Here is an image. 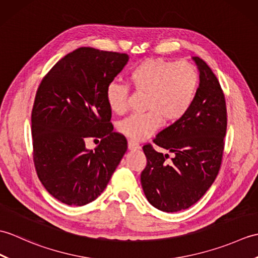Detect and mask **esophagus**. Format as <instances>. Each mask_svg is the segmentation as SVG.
Masks as SVG:
<instances>
[{
	"instance_id": "esophagus-1",
	"label": "esophagus",
	"mask_w": 258,
	"mask_h": 258,
	"mask_svg": "<svg viewBox=\"0 0 258 258\" xmlns=\"http://www.w3.org/2000/svg\"><path fill=\"white\" fill-rule=\"evenodd\" d=\"M127 146H128V150L130 151H135V150H140L141 149V146H140V144L138 143V142H134V141H128Z\"/></svg>"
}]
</instances>
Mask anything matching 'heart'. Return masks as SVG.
I'll return each mask as SVG.
<instances>
[{
    "instance_id": "b5f03b06",
    "label": "heart",
    "mask_w": 258,
    "mask_h": 258,
    "mask_svg": "<svg viewBox=\"0 0 258 258\" xmlns=\"http://www.w3.org/2000/svg\"><path fill=\"white\" fill-rule=\"evenodd\" d=\"M136 92L146 93L144 113L133 114L118 123V131L134 141L150 138L161 127L163 118L173 123L184 117L193 104L200 76L188 62L149 58L136 64L128 74ZM127 87L112 82L106 87V103L112 112L123 114L127 108Z\"/></svg>"
}]
</instances>
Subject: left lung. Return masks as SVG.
<instances>
[{
    "label": "left lung",
    "instance_id": "1",
    "mask_svg": "<svg viewBox=\"0 0 258 258\" xmlns=\"http://www.w3.org/2000/svg\"><path fill=\"white\" fill-rule=\"evenodd\" d=\"M200 72V86L189 111L164 128L154 143L174 154L143 146L146 167L141 183L147 201L157 210L174 213L194 205L211 187L221 168L226 135V102L211 68L191 57Z\"/></svg>",
    "mask_w": 258,
    "mask_h": 258
}]
</instances>
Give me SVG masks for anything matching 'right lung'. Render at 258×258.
Segmentation results:
<instances>
[{"label":"right lung","mask_w":258,"mask_h":258,"mask_svg":"<svg viewBox=\"0 0 258 258\" xmlns=\"http://www.w3.org/2000/svg\"><path fill=\"white\" fill-rule=\"evenodd\" d=\"M128 62L125 53L80 47L54 65L38 86L32 109L33 161L53 197L83 206L96 200L127 150L113 132L105 92ZM90 138L101 142L94 150Z\"/></svg>","instance_id":"right-lung-1"}]
</instances>
